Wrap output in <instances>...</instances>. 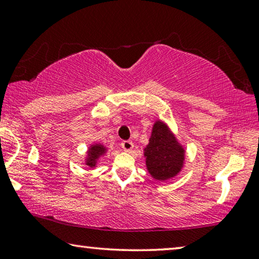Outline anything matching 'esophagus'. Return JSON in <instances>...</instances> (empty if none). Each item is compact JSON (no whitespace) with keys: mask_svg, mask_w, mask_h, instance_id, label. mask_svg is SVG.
<instances>
[{"mask_svg":"<svg viewBox=\"0 0 259 259\" xmlns=\"http://www.w3.org/2000/svg\"><path fill=\"white\" fill-rule=\"evenodd\" d=\"M121 146L125 152H129L134 148V143L131 140H124V142L121 143Z\"/></svg>","mask_w":259,"mask_h":259,"instance_id":"obj_1","label":"esophagus"}]
</instances>
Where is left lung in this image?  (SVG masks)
<instances>
[{"instance_id":"8db88e82","label":"left lung","mask_w":259,"mask_h":259,"mask_svg":"<svg viewBox=\"0 0 259 259\" xmlns=\"http://www.w3.org/2000/svg\"><path fill=\"white\" fill-rule=\"evenodd\" d=\"M144 155L148 172L157 181H166L176 176L182 171L185 161V150L162 121H156L153 125Z\"/></svg>"}]
</instances>
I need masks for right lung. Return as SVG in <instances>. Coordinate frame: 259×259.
<instances>
[{
    "label": "right lung",
    "mask_w": 259,
    "mask_h": 259,
    "mask_svg": "<svg viewBox=\"0 0 259 259\" xmlns=\"http://www.w3.org/2000/svg\"><path fill=\"white\" fill-rule=\"evenodd\" d=\"M106 147L102 144H95V145H91L89 151H88V156L85 159V164L90 168H94L97 164V161L100 156H103L105 153H106Z\"/></svg>",
    "instance_id": "1"
}]
</instances>
